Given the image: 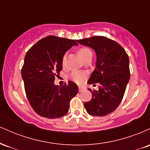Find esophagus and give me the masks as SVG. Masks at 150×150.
Returning <instances> with one entry per match:
<instances>
[{"mask_svg":"<svg viewBox=\"0 0 150 150\" xmlns=\"http://www.w3.org/2000/svg\"><path fill=\"white\" fill-rule=\"evenodd\" d=\"M78 89H79V92H82L84 89H85V87H82V86H78Z\"/></svg>","mask_w":150,"mask_h":150,"instance_id":"1","label":"esophagus"}]
</instances>
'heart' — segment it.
Segmentation results:
<instances>
[{"label":"heart","mask_w":150,"mask_h":150,"mask_svg":"<svg viewBox=\"0 0 150 150\" xmlns=\"http://www.w3.org/2000/svg\"><path fill=\"white\" fill-rule=\"evenodd\" d=\"M77 53H78L79 56H80L82 60L84 58L88 57V56H92V52L90 49L87 47H85V46L80 48L78 51H77ZM65 61H66V56L65 55V56H63V58H62V63H63V65H65ZM85 77L86 74L85 73H82V72H74L71 75L72 80L78 84L82 83L85 80Z\"/></svg>","instance_id":"obj_1"}]
</instances>
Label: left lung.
I'll return each instance as SVG.
<instances>
[{
	"instance_id": "1",
	"label": "left lung",
	"mask_w": 150,
	"mask_h": 150,
	"mask_svg": "<svg viewBox=\"0 0 150 150\" xmlns=\"http://www.w3.org/2000/svg\"><path fill=\"white\" fill-rule=\"evenodd\" d=\"M77 42L95 51L96 68L88 83L100 84L98 91L88 89L92 98L84 106L89 114L104 116L115 111L123 99L130 76L128 56L119 44L102 36Z\"/></svg>"
}]
</instances>
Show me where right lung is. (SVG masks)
<instances>
[{
	"instance_id": "1",
	"label": "right lung",
	"mask_w": 150,
	"mask_h": 150,
	"mask_svg": "<svg viewBox=\"0 0 150 150\" xmlns=\"http://www.w3.org/2000/svg\"><path fill=\"white\" fill-rule=\"evenodd\" d=\"M75 40L48 36L30 48L25 55L22 68L27 99L37 114L53 119L65 116L70 101L78 93L77 85L71 81L58 86L55 77L63 69L62 58Z\"/></svg>"
}]
</instances>
